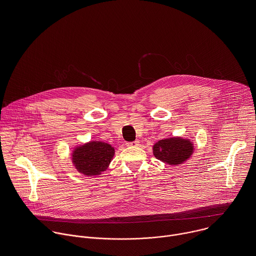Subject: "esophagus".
Segmentation results:
<instances>
[{
  "label": "esophagus",
  "mask_w": 256,
  "mask_h": 256,
  "mask_svg": "<svg viewBox=\"0 0 256 256\" xmlns=\"http://www.w3.org/2000/svg\"><path fill=\"white\" fill-rule=\"evenodd\" d=\"M138 140H134V142H126V146L128 147H136V146H138Z\"/></svg>",
  "instance_id": "1"
}]
</instances>
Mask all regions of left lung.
<instances>
[{
    "instance_id": "1",
    "label": "left lung",
    "mask_w": 256,
    "mask_h": 256,
    "mask_svg": "<svg viewBox=\"0 0 256 256\" xmlns=\"http://www.w3.org/2000/svg\"><path fill=\"white\" fill-rule=\"evenodd\" d=\"M194 151V142L188 138L171 136L153 144V154L156 159L171 166L184 164L192 156Z\"/></svg>"
}]
</instances>
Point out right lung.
Returning <instances> with one entry per match:
<instances>
[{"instance_id": "obj_1", "label": "right lung", "mask_w": 256, "mask_h": 256, "mask_svg": "<svg viewBox=\"0 0 256 256\" xmlns=\"http://www.w3.org/2000/svg\"><path fill=\"white\" fill-rule=\"evenodd\" d=\"M116 154L110 144L102 140H89L76 146L70 153L75 169L85 176H98L106 171Z\"/></svg>"}]
</instances>
